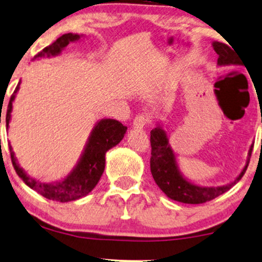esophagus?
<instances>
[{
	"instance_id": "obj_1",
	"label": "esophagus",
	"mask_w": 262,
	"mask_h": 262,
	"mask_svg": "<svg viewBox=\"0 0 262 262\" xmlns=\"http://www.w3.org/2000/svg\"><path fill=\"white\" fill-rule=\"evenodd\" d=\"M146 123H148V118H146L144 114H139V116L135 118L134 126L135 128H143L146 125Z\"/></svg>"
}]
</instances>
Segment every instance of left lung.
I'll list each match as a JSON object with an SVG mask.
<instances>
[{"instance_id":"obj_1","label":"left lung","mask_w":262,"mask_h":262,"mask_svg":"<svg viewBox=\"0 0 262 262\" xmlns=\"http://www.w3.org/2000/svg\"><path fill=\"white\" fill-rule=\"evenodd\" d=\"M213 50L217 52L218 67H241L243 66L241 58L235 53V50L220 41L212 42ZM150 143H151V157H150V169L154 180L168 198L185 204H203L210 202L221 194L229 191L232 186L241 180L243 174L248 167L253 145L248 150L246 166L243 167L238 177L230 184L223 186H200L196 185L187 178L184 177L179 168L177 155L170 146L169 138L166 130L161 124L150 132Z\"/></svg>"}]
</instances>
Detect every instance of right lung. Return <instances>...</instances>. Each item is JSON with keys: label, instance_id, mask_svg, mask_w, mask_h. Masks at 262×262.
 Instances as JSON below:
<instances>
[{"label": "right lung", "instance_id": "add662e5", "mask_svg": "<svg viewBox=\"0 0 262 262\" xmlns=\"http://www.w3.org/2000/svg\"><path fill=\"white\" fill-rule=\"evenodd\" d=\"M82 37H84V35L75 33L63 34L53 44L45 48L41 52H39L34 57V59L50 58V57L58 56L70 42L78 41ZM20 83L21 81L16 85L15 91H14L12 98L9 100L8 107H7V128L9 127L10 117H12L13 111V101L15 100L16 93L20 89ZM126 130L127 127L124 126L118 120L107 119V118L99 120L95 124V126L93 127L91 135H89L88 141L85 143L83 151H82L76 166L73 168V170L66 178L55 182H40L27 175L26 171L23 169V167H20L19 162H17L12 145H9L10 157H12V162L16 174L19 175V178H21V180L28 187L42 196H45L46 199L56 200V202L60 203L73 202V200L83 198L98 185L100 178H101L103 170H105L106 152L110 149H112L113 146L119 144L121 139L124 138L125 134H126Z\"/></svg>", "mask_w": 262, "mask_h": 262}]
</instances>
